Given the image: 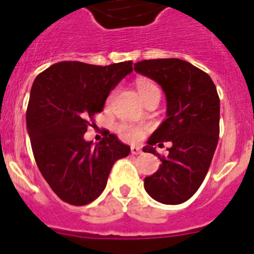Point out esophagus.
<instances>
[{"label":"esophagus","mask_w":254,"mask_h":254,"mask_svg":"<svg viewBox=\"0 0 254 254\" xmlns=\"http://www.w3.org/2000/svg\"><path fill=\"white\" fill-rule=\"evenodd\" d=\"M131 154L132 155L141 154V149L138 146H131Z\"/></svg>","instance_id":"esophagus-1"}]
</instances>
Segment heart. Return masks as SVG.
<instances>
[{"instance_id":"heart-1","label":"heart","mask_w":254,"mask_h":254,"mask_svg":"<svg viewBox=\"0 0 254 254\" xmlns=\"http://www.w3.org/2000/svg\"><path fill=\"white\" fill-rule=\"evenodd\" d=\"M136 87H137V93L142 100L145 99L151 91L159 90L158 86H156L154 82H151L150 80H146V78H140V80H137ZM112 98H113V94L109 95L108 103L111 102ZM118 133H120L122 137H125L126 140L137 141L142 137L143 132L140 127H136V126L133 125H128V123H122V125L118 126Z\"/></svg>"}]
</instances>
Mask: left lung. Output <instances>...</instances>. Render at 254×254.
<instances>
[{"mask_svg": "<svg viewBox=\"0 0 254 254\" xmlns=\"http://www.w3.org/2000/svg\"><path fill=\"white\" fill-rule=\"evenodd\" d=\"M134 71L152 78L167 96V120L151 134L145 152L158 155L161 165L143 186L158 202L179 205L202 185L220 133V99L210 76L178 58L143 60ZM170 140L168 157L152 147Z\"/></svg>", "mask_w": 254, "mask_h": 254, "instance_id": "left-lung-1", "label": "left lung"}]
</instances>
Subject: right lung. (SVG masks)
<instances>
[{"label": "right lung", "mask_w": 254, "mask_h": 254, "mask_svg": "<svg viewBox=\"0 0 254 254\" xmlns=\"http://www.w3.org/2000/svg\"><path fill=\"white\" fill-rule=\"evenodd\" d=\"M131 71L132 61L109 66L64 61L35 77L26 109L31 149L49 187L69 205L98 198L114 163L131 151L109 131L95 146L84 140L111 90Z\"/></svg>", "instance_id": "add662e5"}]
</instances>
